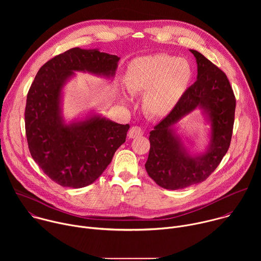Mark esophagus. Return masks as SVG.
<instances>
[{
    "mask_svg": "<svg viewBox=\"0 0 261 261\" xmlns=\"http://www.w3.org/2000/svg\"><path fill=\"white\" fill-rule=\"evenodd\" d=\"M143 133H144V132H143L142 128H140V127H138V126H134V127H132V128L130 129L128 135H129L130 138H135V137H138V136L143 135Z\"/></svg>",
    "mask_w": 261,
    "mask_h": 261,
    "instance_id": "34e87169",
    "label": "esophagus"
}]
</instances>
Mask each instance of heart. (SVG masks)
Wrapping results in <instances>:
<instances>
[{
    "label": "heart",
    "instance_id": "1",
    "mask_svg": "<svg viewBox=\"0 0 261 261\" xmlns=\"http://www.w3.org/2000/svg\"><path fill=\"white\" fill-rule=\"evenodd\" d=\"M192 80L191 65L184 59L158 54L133 60L125 84L132 94L145 93L143 104L153 116H165L178 103Z\"/></svg>",
    "mask_w": 261,
    "mask_h": 261
}]
</instances>
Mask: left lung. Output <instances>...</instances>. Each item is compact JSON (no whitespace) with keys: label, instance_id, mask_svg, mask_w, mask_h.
<instances>
[{"label":"left lung","instance_id":"left-lung-1","mask_svg":"<svg viewBox=\"0 0 261 261\" xmlns=\"http://www.w3.org/2000/svg\"><path fill=\"white\" fill-rule=\"evenodd\" d=\"M197 81L178 103L150 132L147 174L168 190L187 188L205 180L227 153L234 123L236 97L225 73L196 50ZM195 108L206 111L212 126L211 145L200 156L185 151L171 126Z\"/></svg>","mask_w":261,"mask_h":261}]
</instances>
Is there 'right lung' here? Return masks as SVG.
I'll use <instances>...</instances> for the list:
<instances>
[{
    "label": "right lung",
    "mask_w": 261,
    "mask_h": 261,
    "mask_svg": "<svg viewBox=\"0 0 261 261\" xmlns=\"http://www.w3.org/2000/svg\"><path fill=\"white\" fill-rule=\"evenodd\" d=\"M118 56L97 49L71 48L47 61L37 72L27 95L25 135L34 161L55 182L83 188L106 169L126 141L130 126L99 116L65 125L60 116V96L73 71L115 75Z\"/></svg>",
    "instance_id": "right-lung-1"
}]
</instances>
